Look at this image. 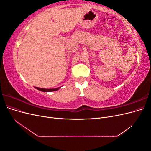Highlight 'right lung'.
Masks as SVG:
<instances>
[{
    "mask_svg": "<svg viewBox=\"0 0 151 151\" xmlns=\"http://www.w3.org/2000/svg\"><path fill=\"white\" fill-rule=\"evenodd\" d=\"M35 88L38 89L39 91H43V92H45V93H47V92H52V91H57L59 89H60L61 87H59V88H54V89H43V88H38V87H35Z\"/></svg>",
    "mask_w": 151,
    "mask_h": 151,
    "instance_id": "1",
    "label": "right lung"
}]
</instances>
